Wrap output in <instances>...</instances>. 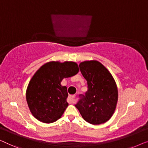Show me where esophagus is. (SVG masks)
Returning a JSON list of instances; mask_svg holds the SVG:
<instances>
[{
	"mask_svg": "<svg viewBox=\"0 0 148 148\" xmlns=\"http://www.w3.org/2000/svg\"><path fill=\"white\" fill-rule=\"evenodd\" d=\"M76 96H69L68 98V102L69 103H74L76 102Z\"/></svg>",
	"mask_w": 148,
	"mask_h": 148,
	"instance_id": "34e87169",
	"label": "esophagus"
}]
</instances>
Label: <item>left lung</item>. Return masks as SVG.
Masks as SVG:
<instances>
[{
    "instance_id": "8db88e82",
    "label": "left lung",
    "mask_w": 148,
    "mask_h": 148,
    "mask_svg": "<svg viewBox=\"0 0 148 148\" xmlns=\"http://www.w3.org/2000/svg\"><path fill=\"white\" fill-rule=\"evenodd\" d=\"M82 74L87 81L88 90L80 94L75 106L84 120L94 125L109 120L118 102V89L115 80L107 68L98 61L81 62Z\"/></svg>"
}]
</instances>
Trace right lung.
Masks as SVG:
<instances>
[{"mask_svg":"<svg viewBox=\"0 0 148 148\" xmlns=\"http://www.w3.org/2000/svg\"><path fill=\"white\" fill-rule=\"evenodd\" d=\"M78 71V65L73 62H50L37 70L28 84L26 94L29 109L37 120L50 123L60 118L68 106L67 88L60 82Z\"/></svg>","mask_w":148,"mask_h":148,"instance_id":"add662e5","label":"right lung"}]
</instances>
